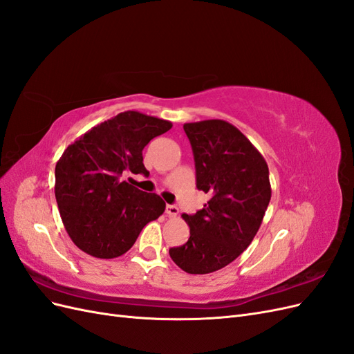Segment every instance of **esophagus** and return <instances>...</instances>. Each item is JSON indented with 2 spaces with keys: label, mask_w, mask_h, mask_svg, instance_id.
<instances>
[{
  "label": "esophagus",
  "mask_w": 354,
  "mask_h": 354,
  "mask_svg": "<svg viewBox=\"0 0 354 354\" xmlns=\"http://www.w3.org/2000/svg\"><path fill=\"white\" fill-rule=\"evenodd\" d=\"M165 212H167V216H169V217H177L178 216V208L176 205H167Z\"/></svg>",
  "instance_id": "34e87169"
}]
</instances>
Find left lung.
<instances>
[{"instance_id":"left-lung-1","label":"left lung","mask_w":354,"mask_h":354,"mask_svg":"<svg viewBox=\"0 0 354 354\" xmlns=\"http://www.w3.org/2000/svg\"><path fill=\"white\" fill-rule=\"evenodd\" d=\"M195 158L196 187L209 196L194 216L183 214L189 241L169 250L190 274L223 269L248 248L272 198L269 167L236 127L208 120L185 124Z\"/></svg>"}]
</instances>
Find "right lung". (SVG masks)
<instances>
[{"mask_svg": "<svg viewBox=\"0 0 354 354\" xmlns=\"http://www.w3.org/2000/svg\"><path fill=\"white\" fill-rule=\"evenodd\" d=\"M173 127L136 111L93 127L66 147L56 164L55 194L72 242L95 259H115L134 245L142 229L165 211L156 194L121 177L147 174L143 149Z\"/></svg>", "mask_w": 354, "mask_h": 354, "instance_id": "right-lung-1", "label": "right lung"}]
</instances>
